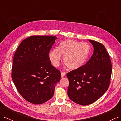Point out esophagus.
Here are the masks:
<instances>
[{
  "instance_id": "1",
  "label": "esophagus",
  "mask_w": 121,
  "mask_h": 121,
  "mask_svg": "<svg viewBox=\"0 0 121 121\" xmlns=\"http://www.w3.org/2000/svg\"><path fill=\"white\" fill-rule=\"evenodd\" d=\"M65 76V73L61 72V78H63Z\"/></svg>"
}]
</instances>
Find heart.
<instances>
[{"label":"heart","instance_id":"b5f03b06","mask_svg":"<svg viewBox=\"0 0 121 121\" xmlns=\"http://www.w3.org/2000/svg\"><path fill=\"white\" fill-rule=\"evenodd\" d=\"M91 52L88 44L67 40L61 42L57 49L49 53V58L54 67L59 65L63 56L64 64L70 69L74 70L82 67L85 64Z\"/></svg>","mask_w":121,"mask_h":121}]
</instances>
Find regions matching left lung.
Masks as SVG:
<instances>
[{
	"instance_id": "obj_1",
	"label": "left lung",
	"mask_w": 121,
	"mask_h": 121,
	"mask_svg": "<svg viewBox=\"0 0 121 121\" xmlns=\"http://www.w3.org/2000/svg\"><path fill=\"white\" fill-rule=\"evenodd\" d=\"M94 47L92 56L86 64L67 73L69 97L76 103H93L108 88L112 74L110 57L101 43L89 40Z\"/></svg>"
}]
</instances>
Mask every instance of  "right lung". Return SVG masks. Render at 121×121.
Segmentation results:
<instances>
[{
	"label": "right lung",
	"mask_w": 121,
	"mask_h": 121,
	"mask_svg": "<svg viewBox=\"0 0 121 121\" xmlns=\"http://www.w3.org/2000/svg\"><path fill=\"white\" fill-rule=\"evenodd\" d=\"M57 38L30 36L21 43L14 53L12 78L21 95L32 104H41L52 98L60 80V71L52 65L49 58Z\"/></svg>",
	"instance_id": "right-lung-1"
}]
</instances>
